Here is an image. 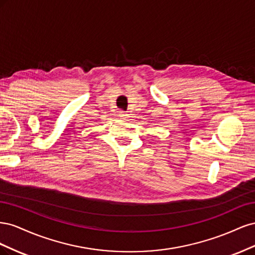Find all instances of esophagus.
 Here are the masks:
<instances>
[{
	"instance_id": "esophagus-1",
	"label": "esophagus",
	"mask_w": 255,
	"mask_h": 255,
	"mask_svg": "<svg viewBox=\"0 0 255 255\" xmlns=\"http://www.w3.org/2000/svg\"><path fill=\"white\" fill-rule=\"evenodd\" d=\"M119 115H120L121 118H127V117H128V114H127V112H125V111H120V112H119Z\"/></svg>"
}]
</instances>
